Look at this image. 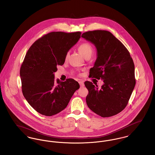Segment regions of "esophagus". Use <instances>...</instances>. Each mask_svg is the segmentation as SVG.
<instances>
[{"mask_svg":"<svg viewBox=\"0 0 155 155\" xmlns=\"http://www.w3.org/2000/svg\"><path fill=\"white\" fill-rule=\"evenodd\" d=\"M78 83L80 84V85L81 87H83L84 86V84L83 81H82V80H80V81H78Z\"/></svg>","mask_w":155,"mask_h":155,"instance_id":"1","label":"esophagus"}]
</instances>
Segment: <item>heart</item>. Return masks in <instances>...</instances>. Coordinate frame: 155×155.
Wrapping results in <instances>:
<instances>
[{
  "label": "heart",
  "instance_id": "1",
  "mask_svg": "<svg viewBox=\"0 0 155 155\" xmlns=\"http://www.w3.org/2000/svg\"><path fill=\"white\" fill-rule=\"evenodd\" d=\"M78 49L79 52L83 55L84 57H85L87 55L91 56L93 53V47L91 46V44H90L88 42H83L81 44L78 46ZM68 55V53H67L65 56V60H67Z\"/></svg>",
  "mask_w": 155,
  "mask_h": 155
}]
</instances>
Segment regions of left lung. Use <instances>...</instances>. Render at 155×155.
Returning <instances> with one entry per match:
<instances>
[{
	"label": "left lung",
	"mask_w": 155,
	"mask_h": 155,
	"mask_svg": "<svg viewBox=\"0 0 155 155\" xmlns=\"http://www.w3.org/2000/svg\"><path fill=\"white\" fill-rule=\"evenodd\" d=\"M81 37L93 43L97 51L90 77L103 80L100 88L87 81L88 107L102 117L119 113L128 104L136 84L134 65L125 46L111 32L104 30L88 31Z\"/></svg>",
	"instance_id": "1"
}]
</instances>
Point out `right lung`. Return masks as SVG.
<instances>
[{
    "label": "right lung",
    "mask_w": 155,
    "mask_h": 155,
    "mask_svg": "<svg viewBox=\"0 0 155 155\" xmlns=\"http://www.w3.org/2000/svg\"><path fill=\"white\" fill-rule=\"evenodd\" d=\"M81 32H52L42 36L28 49L20 70L22 90L28 103L39 113L52 116L67 106L77 81L68 78L54 81L57 66L64 64L69 49L81 37Z\"/></svg>",
    "instance_id": "obj_1"
}]
</instances>
